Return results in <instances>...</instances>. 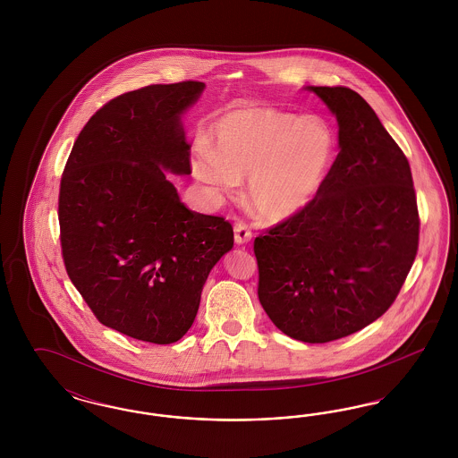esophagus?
<instances>
[{
  "instance_id": "esophagus-1",
  "label": "esophagus",
  "mask_w": 458,
  "mask_h": 458,
  "mask_svg": "<svg viewBox=\"0 0 458 458\" xmlns=\"http://www.w3.org/2000/svg\"><path fill=\"white\" fill-rule=\"evenodd\" d=\"M233 232H235V242H237L239 245L247 243L249 240L252 239V232L249 230V226H247L243 221H237V223H235Z\"/></svg>"
}]
</instances>
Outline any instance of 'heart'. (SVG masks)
<instances>
[{
	"label": "heart",
	"instance_id": "1",
	"mask_svg": "<svg viewBox=\"0 0 458 458\" xmlns=\"http://www.w3.org/2000/svg\"><path fill=\"white\" fill-rule=\"evenodd\" d=\"M213 149L192 159L213 196L232 194L249 176L247 200L264 221H284L312 202L331 170L336 140L327 122L275 108L223 114L211 129Z\"/></svg>",
	"mask_w": 458,
	"mask_h": 458
}]
</instances>
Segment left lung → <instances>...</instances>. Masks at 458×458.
I'll return each mask as SVG.
<instances>
[{
    "instance_id": "left-lung-1",
    "label": "left lung",
    "mask_w": 458,
    "mask_h": 458,
    "mask_svg": "<svg viewBox=\"0 0 458 458\" xmlns=\"http://www.w3.org/2000/svg\"><path fill=\"white\" fill-rule=\"evenodd\" d=\"M338 120L336 156L319 194L254 240L262 309L290 338L327 344L394 302L419 247L409 159L366 99L307 88Z\"/></svg>"
}]
</instances>
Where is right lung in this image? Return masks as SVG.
<instances>
[{
    "mask_svg": "<svg viewBox=\"0 0 458 458\" xmlns=\"http://www.w3.org/2000/svg\"><path fill=\"white\" fill-rule=\"evenodd\" d=\"M202 89L183 81L111 99L79 133L60 183L72 284L101 325L157 345L192 327L209 271L233 247L230 221L185 208L166 178L192 172L180 116Z\"/></svg>",
    "mask_w": 458,
    "mask_h": 458,
    "instance_id": "add662e5",
    "label": "right lung"
}]
</instances>
